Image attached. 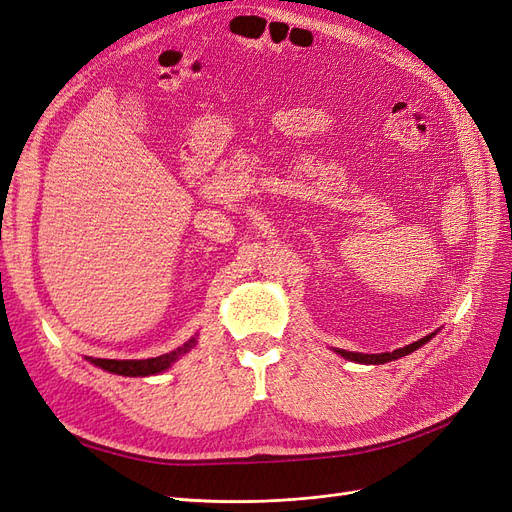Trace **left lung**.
Instances as JSON below:
<instances>
[{
  "mask_svg": "<svg viewBox=\"0 0 512 512\" xmlns=\"http://www.w3.org/2000/svg\"><path fill=\"white\" fill-rule=\"evenodd\" d=\"M440 331V329H438ZM438 331H433L425 337L418 339V342L414 344H408L404 348H397L393 352H380V354H363V352H348V350H342V348H333L339 356H344L346 361H352V363H363V365H384V363H391V361H397L401 359V356H408L410 352L418 350L421 346H425L431 337H436Z\"/></svg>",
  "mask_w": 512,
  "mask_h": 512,
  "instance_id": "left-lung-1",
  "label": "left lung"
}]
</instances>
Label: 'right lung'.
Listing matches in <instances>:
<instances>
[{
  "label": "right lung",
  "instance_id": "add662e5",
  "mask_svg": "<svg viewBox=\"0 0 512 512\" xmlns=\"http://www.w3.org/2000/svg\"><path fill=\"white\" fill-rule=\"evenodd\" d=\"M198 344V337H190L188 342L183 346L170 350L166 354L160 356H153V359H130V361H117V359H94V356H85V359L96 365L108 374H117V376H128V378H147V376H156L166 371L170 365L177 363L183 354H188L194 346Z\"/></svg>",
  "mask_w": 512,
  "mask_h": 512
}]
</instances>
